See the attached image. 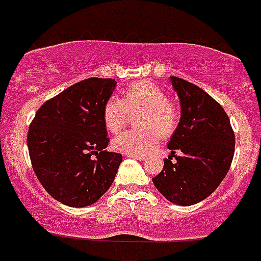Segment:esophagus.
Returning <instances> with one entry per match:
<instances>
[{"label":"esophagus","instance_id":"1","mask_svg":"<svg viewBox=\"0 0 261 261\" xmlns=\"http://www.w3.org/2000/svg\"><path fill=\"white\" fill-rule=\"evenodd\" d=\"M127 156H130V158L139 159V161H144V159H145V156L144 155H133V154H127Z\"/></svg>","mask_w":261,"mask_h":261}]
</instances>
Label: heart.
<instances>
[{"mask_svg":"<svg viewBox=\"0 0 261 261\" xmlns=\"http://www.w3.org/2000/svg\"><path fill=\"white\" fill-rule=\"evenodd\" d=\"M139 113L138 128L125 130L115 136L113 148L133 155H143L158 144L159 138L169 136L178 125L179 111L168 100L167 93L154 83L144 80L128 85L122 99L111 97L103 107V121L111 133H118L130 113Z\"/></svg>","mask_w":261,"mask_h":261,"instance_id":"b5f03b06","label":"heart"}]
</instances>
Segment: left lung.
Segmentation results:
<instances>
[{
	"label": "left lung",
	"mask_w": 261,
	"mask_h": 261,
	"mask_svg": "<svg viewBox=\"0 0 261 261\" xmlns=\"http://www.w3.org/2000/svg\"><path fill=\"white\" fill-rule=\"evenodd\" d=\"M171 83L181 103V118L167 145L171 155L153 184L168 201L189 206L208 198L226 177L234 133L226 111L208 93L181 77L171 76Z\"/></svg>",
	"instance_id": "obj_1"
}]
</instances>
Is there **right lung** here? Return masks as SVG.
<instances>
[{
    "label": "right lung",
    "mask_w": 261,
    "mask_h": 261,
    "mask_svg": "<svg viewBox=\"0 0 261 261\" xmlns=\"http://www.w3.org/2000/svg\"><path fill=\"white\" fill-rule=\"evenodd\" d=\"M115 79L90 77L43 103L28 133L33 169L45 191L72 208L94 204L115 179L122 154L110 139L103 107Z\"/></svg>",
    "instance_id": "obj_1"
}]
</instances>
